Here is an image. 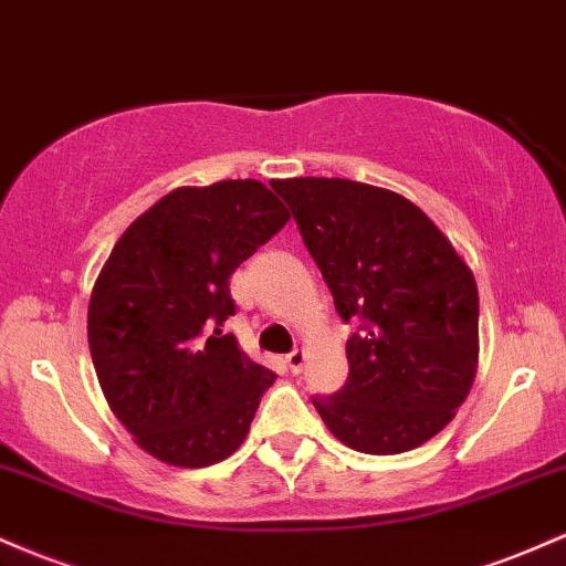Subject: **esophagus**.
Returning <instances> with one entry per match:
<instances>
[{"label":"esophagus","mask_w":566,"mask_h":566,"mask_svg":"<svg viewBox=\"0 0 566 566\" xmlns=\"http://www.w3.org/2000/svg\"><path fill=\"white\" fill-rule=\"evenodd\" d=\"M304 360H307V353H304V350H294V353L285 355V366H289L291 374H300Z\"/></svg>","instance_id":"34e87169"}]
</instances>
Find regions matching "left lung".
I'll return each mask as SVG.
<instances>
[{"mask_svg":"<svg viewBox=\"0 0 566 566\" xmlns=\"http://www.w3.org/2000/svg\"><path fill=\"white\" fill-rule=\"evenodd\" d=\"M342 321L350 374L313 398L342 443L401 454L454 420L479 366V289L465 259L403 195L350 179H277Z\"/></svg>","mask_w":566,"mask_h":566,"instance_id":"1","label":"left lung"}]
</instances>
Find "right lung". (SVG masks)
Instances as JSON below:
<instances>
[{
	"instance_id": "obj_1",
	"label": "right lung",
	"mask_w": 566,
	"mask_h": 566,
	"mask_svg": "<svg viewBox=\"0 0 566 566\" xmlns=\"http://www.w3.org/2000/svg\"><path fill=\"white\" fill-rule=\"evenodd\" d=\"M289 219L262 181L230 179L174 189L114 243L87 342L112 411L155 460L206 468L249 436L275 374L221 328L230 275Z\"/></svg>"
}]
</instances>
